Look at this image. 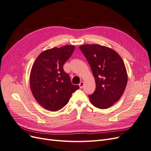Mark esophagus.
Listing matches in <instances>:
<instances>
[{
  "label": "esophagus",
  "instance_id": "obj_1",
  "mask_svg": "<svg viewBox=\"0 0 151 151\" xmlns=\"http://www.w3.org/2000/svg\"><path fill=\"white\" fill-rule=\"evenodd\" d=\"M79 88H83V86H84V83H83V82H81L80 84H79Z\"/></svg>",
  "mask_w": 151,
  "mask_h": 151
}]
</instances>
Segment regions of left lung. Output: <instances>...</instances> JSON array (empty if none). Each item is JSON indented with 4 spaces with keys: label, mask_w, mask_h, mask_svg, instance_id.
<instances>
[{
    "label": "left lung",
    "mask_w": 151,
    "mask_h": 151,
    "mask_svg": "<svg viewBox=\"0 0 151 151\" xmlns=\"http://www.w3.org/2000/svg\"><path fill=\"white\" fill-rule=\"evenodd\" d=\"M89 63L96 83L94 93L89 96L95 107L106 109L120 99L127 84L125 63L116 51L98 44L81 45Z\"/></svg>",
    "instance_id": "8db88e82"
}]
</instances>
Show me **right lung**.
<instances>
[{"mask_svg": "<svg viewBox=\"0 0 151 151\" xmlns=\"http://www.w3.org/2000/svg\"><path fill=\"white\" fill-rule=\"evenodd\" d=\"M74 45L54 47L41 53L32 66L29 75L31 93L45 109L57 111L68 103L72 93L79 88L71 83L63 65L72 55Z\"/></svg>", "mask_w": 151, "mask_h": 151, "instance_id": "right-lung-1", "label": "right lung"}]
</instances>
